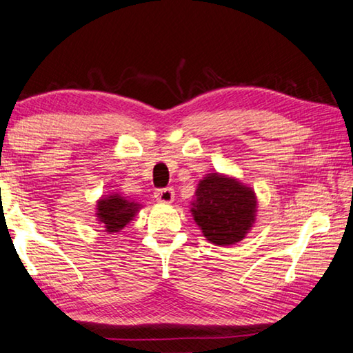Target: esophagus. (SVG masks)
<instances>
[{
  "mask_svg": "<svg viewBox=\"0 0 353 353\" xmlns=\"http://www.w3.org/2000/svg\"><path fill=\"white\" fill-rule=\"evenodd\" d=\"M154 199L158 203H164V205H169L175 199V192H173L172 188H165V189H158L154 192Z\"/></svg>",
  "mask_w": 353,
  "mask_h": 353,
  "instance_id": "34e87169",
  "label": "esophagus"
}]
</instances>
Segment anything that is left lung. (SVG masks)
Instances as JSON below:
<instances>
[{"instance_id": "obj_1", "label": "left lung", "mask_w": 353, "mask_h": 353, "mask_svg": "<svg viewBox=\"0 0 353 353\" xmlns=\"http://www.w3.org/2000/svg\"><path fill=\"white\" fill-rule=\"evenodd\" d=\"M258 200L250 186L225 173H208L199 181L190 214L208 242L233 245L250 233Z\"/></svg>"}]
</instances>
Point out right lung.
<instances>
[{"mask_svg": "<svg viewBox=\"0 0 353 353\" xmlns=\"http://www.w3.org/2000/svg\"><path fill=\"white\" fill-rule=\"evenodd\" d=\"M141 210V203L126 199L119 192H112L109 195H101L100 200H97L95 216L106 233L112 234L123 230Z\"/></svg>", "mask_w": 353, "mask_h": 353, "instance_id": "obj_1", "label": "right lung"}]
</instances>
